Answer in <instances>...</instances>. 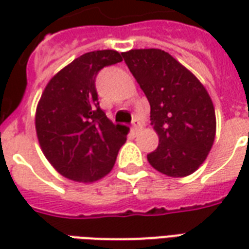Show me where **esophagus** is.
Returning a JSON list of instances; mask_svg holds the SVG:
<instances>
[{
	"label": "esophagus",
	"instance_id": "34e87169",
	"mask_svg": "<svg viewBox=\"0 0 249 249\" xmlns=\"http://www.w3.org/2000/svg\"><path fill=\"white\" fill-rule=\"evenodd\" d=\"M141 128H142V126H141L140 121H135V123H133V126H132V132L136 135V133H139V132H140Z\"/></svg>",
	"mask_w": 249,
	"mask_h": 249
}]
</instances>
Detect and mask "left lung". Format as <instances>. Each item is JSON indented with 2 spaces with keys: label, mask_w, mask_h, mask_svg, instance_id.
<instances>
[{
  "label": "left lung",
  "mask_w": 249,
  "mask_h": 249,
  "mask_svg": "<svg viewBox=\"0 0 249 249\" xmlns=\"http://www.w3.org/2000/svg\"><path fill=\"white\" fill-rule=\"evenodd\" d=\"M121 54L149 101L151 124L159 136L148 161L169 178L192 175L205 161L216 136L209 93L192 71L161 49Z\"/></svg>",
  "instance_id": "left-lung-1"
}]
</instances>
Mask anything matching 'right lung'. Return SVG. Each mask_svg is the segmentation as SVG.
Here are the masks:
<instances>
[{"instance_id":"add662e5","label":"right lung","mask_w":249,"mask_h":249,"mask_svg":"<svg viewBox=\"0 0 249 249\" xmlns=\"http://www.w3.org/2000/svg\"><path fill=\"white\" fill-rule=\"evenodd\" d=\"M123 61L119 52L94 51L77 57L46 84L36 109V132L52 167L77 183H94L116 162L129 128L114 125L98 105L96 76Z\"/></svg>"}]
</instances>
